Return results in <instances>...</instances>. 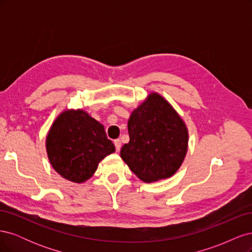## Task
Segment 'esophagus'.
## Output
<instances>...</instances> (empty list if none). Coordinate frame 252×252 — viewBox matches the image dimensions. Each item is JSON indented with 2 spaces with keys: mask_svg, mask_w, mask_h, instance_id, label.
<instances>
[{
  "mask_svg": "<svg viewBox=\"0 0 252 252\" xmlns=\"http://www.w3.org/2000/svg\"><path fill=\"white\" fill-rule=\"evenodd\" d=\"M113 143H114V146H116V150H117V151H119V150L121 149V146H122L121 140H120V139H117V140H114V141H113Z\"/></svg>",
  "mask_w": 252,
  "mask_h": 252,
  "instance_id": "1",
  "label": "esophagus"
}]
</instances>
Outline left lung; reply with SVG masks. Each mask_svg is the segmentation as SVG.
<instances>
[{
    "label": "left lung",
    "mask_w": 252,
    "mask_h": 252,
    "mask_svg": "<svg viewBox=\"0 0 252 252\" xmlns=\"http://www.w3.org/2000/svg\"><path fill=\"white\" fill-rule=\"evenodd\" d=\"M129 142L121 158L142 181L150 183L170 178L184 161L188 131L171 105L151 94L128 120Z\"/></svg>",
    "instance_id": "left-lung-1"
}]
</instances>
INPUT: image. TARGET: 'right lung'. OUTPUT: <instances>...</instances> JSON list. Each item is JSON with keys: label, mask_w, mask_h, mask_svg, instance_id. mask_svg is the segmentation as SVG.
I'll return each mask as SVG.
<instances>
[{"label": "right lung", "mask_w": 252, "mask_h": 252, "mask_svg": "<svg viewBox=\"0 0 252 252\" xmlns=\"http://www.w3.org/2000/svg\"><path fill=\"white\" fill-rule=\"evenodd\" d=\"M46 149L55 170L74 183L88 180L100 161L116 150L104 126L83 110L61 114L50 128Z\"/></svg>", "instance_id": "1"}]
</instances>
